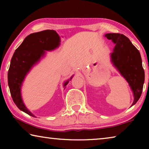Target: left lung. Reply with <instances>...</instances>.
<instances>
[{
  "instance_id": "8db88e82",
  "label": "left lung",
  "mask_w": 149,
  "mask_h": 149,
  "mask_svg": "<svg viewBox=\"0 0 149 149\" xmlns=\"http://www.w3.org/2000/svg\"><path fill=\"white\" fill-rule=\"evenodd\" d=\"M105 37L116 44L111 54L112 62L120 74L129 83L134 95V101H138L143 91L145 72L142 65L140 52L130 40L120 33H107Z\"/></svg>"
}]
</instances>
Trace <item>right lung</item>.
<instances>
[{"instance_id": "obj_1", "label": "right lung", "mask_w": 149, "mask_h": 149, "mask_svg": "<svg viewBox=\"0 0 149 149\" xmlns=\"http://www.w3.org/2000/svg\"><path fill=\"white\" fill-rule=\"evenodd\" d=\"M60 45V37L54 30L33 33L29 35L15 50L8 72V83L13 101L17 108L35 117L25 107L21 97V85L27 73L43 56L45 50L56 49ZM72 77L70 78L71 80ZM68 81L65 83V86Z\"/></svg>"}]
</instances>
